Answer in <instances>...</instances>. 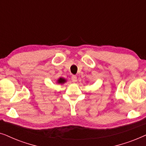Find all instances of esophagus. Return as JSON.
<instances>
[{"instance_id": "obj_1", "label": "esophagus", "mask_w": 146, "mask_h": 146, "mask_svg": "<svg viewBox=\"0 0 146 146\" xmlns=\"http://www.w3.org/2000/svg\"><path fill=\"white\" fill-rule=\"evenodd\" d=\"M71 79H72V81L73 82H77V76H76L73 75L72 76Z\"/></svg>"}]
</instances>
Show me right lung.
Returning a JSON list of instances; mask_svg holds the SVG:
<instances>
[{
    "label": "right lung",
    "instance_id": "add662e5",
    "mask_svg": "<svg viewBox=\"0 0 146 146\" xmlns=\"http://www.w3.org/2000/svg\"><path fill=\"white\" fill-rule=\"evenodd\" d=\"M65 82H66V80L64 78H59L58 79L56 80V83L58 84H64Z\"/></svg>",
    "mask_w": 146,
    "mask_h": 146
}]
</instances>
